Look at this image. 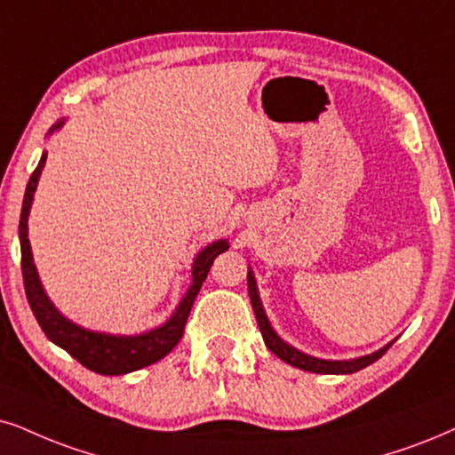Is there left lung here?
Masks as SVG:
<instances>
[{
    "label": "left lung",
    "instance_id": "1",
    "mask_svg": "<svg viewBox=\"0 0 455 455\" xmlns=\"http://www.w3.org/2000/svg\"><path fill=\"white\" fill-rule=\"evenodd\" d=\"M247 290H250L251 308H254L256 321H258V325H260L264 344H267V347H268L270 350H273V353L277 355L281 361H285V363L298 367V370L313 371V373H355V371L363 370V367H367V365H371L373 361L380 359V356H382L384 353H387V350H388L390 347H393V344H388V347L376 350V353L365 355V356H359V359H350V361H323V359H315V356L304 355V353H300V350L291 348L290 344H285V342L281 340V338L277 336V333H275L273 327H270L267 315H264L260 296H258L256 279H254V275H251V270H247Z\"/></svg>",
    "mask_w": 455,
    "mask_h": 455
}]
</instances>
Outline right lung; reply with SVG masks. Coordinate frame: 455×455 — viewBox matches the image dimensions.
Listing matches in <instances>:
<instances>
[{
  "label": "right lung",
  "instance_id": "right-lung-1",
  "mask_svg": "<svg viewBox=\"0 0 455 455\" xmlns=\"http://www.w3.org/2000/svg\"><path fill=\"white\" fill-rule=\"evenodd\" d=\"M60 125L62 122L56 124L52 130L60 128ZM45 157H48V155L44 153L36 172L28 178L19 224L22 281H25V294L28 307H31L33 315H36L39 327H42L44 333L52 342L59 344V347L65 348L73 359H77L84 367L100 373V376H124V373L157 363L159 359H164V356L180 342L195 298H197L201 285H204L205 277H208L216 256L227 251L228 243L220 239L199 251L193 264V283L188 287L185 298H182V302L178 304L176 313L172 315L168 323L157 327V330L140 333V336H107V333L84 330V327L75 325L68 319L62 317L59 310L54 308V304L48 300L42 283H39L36 264H33L31 256V245H28L27 239L28 210H31L33 193H36L37 188L39 174H42L44 170Z\"/></svg>",
  "mask_w": 455,
  "mask_h": 455
}]
</instances>
